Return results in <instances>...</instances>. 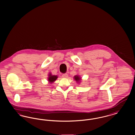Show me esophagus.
<instances>
[{"label": "esophagus", "mask_w": 135, "mask_h": 135, "mask_svg": "<svg viewBox=\"0 0 135 135\" xmlns=\"http://www.w3.org/2000/svg\"><path fill=\"white\" fill-rule=\"evenodd\" d=\"M62 77L63 78H67L68 77V74L67 73H64V74H63L62 75Z\"/></svg>", "instance_id": "1"}]
</instances>
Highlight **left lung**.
Listing matches in <instances>:
<instances>
[{
    "mask_svg": "<svg viewBox=\"0 0 135 135\" xmlns=\"http://www.w3.org/2000/svg\"><path fill=\"white\" fill-rule=\"evenodd\" d=\"M74 79L76 81H77V82H79V81H81V78L80 77V76L78 75H75L74 76Z\"/></svg>",
    "mask_w": 135,
    "mask_h": 135,
    "instance_id": "1",
    "label": "left lung"
}]
</instances>
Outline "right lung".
<instances>
[{"label":"right lung","instance_id":"add662e5","mask_svg":"<svg viewBox=\"0 0 135 135\" xmlns=\"http://www.w3.org/2000/svg\"><path fill=\"white\" fill-rule=\"evenodd\" d=\"M49 77L48 79V80L50 83H53L54 81H55V80L57 79L58 78V76L57 75H52V74L51 73H50L49 74Z\"/></svg>","mask_w":135,"mask_h":135}]
</instances>
